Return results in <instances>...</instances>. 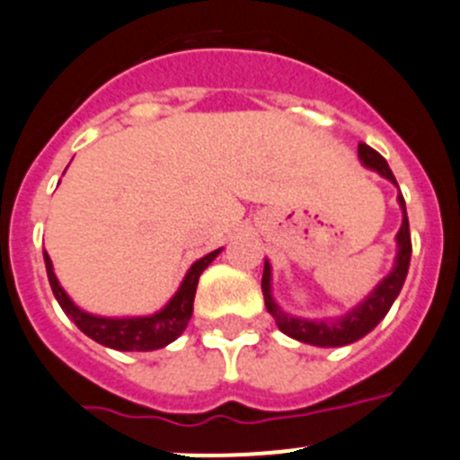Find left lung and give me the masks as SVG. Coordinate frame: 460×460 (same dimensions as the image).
Listing matches in <instances>:
<instances>
[{
	"label": "left lung",
	"instance_id": "left-lung-1",
	"mask_svg": "<svg viewBox=\"0 0 460 460\" xmlns=\"http://www.w3.org/2000/svg\"><path fill=\"white\" fill-rule=\"evenodd\" d=\"M358 160L370 172H377L379 176L391 181L397 187L395 176H393L388 162L379 155L375 148L368 144H358ZM397 203L402 209V226L395 234L397 252L395 264H393L391 273L373 288L358 305H354L348 314L339 318H323V321H312V318L293 316V314L284 312L273 298V287H270V264L269 260L264 261V275H261V291H264V303L270 316L275 318V325L279 332L291 339L300 341V343L316 345V348H343V345L354 343V341L364 339L368 332L382 323L388 309L393 307L395 298L400 296L402 284H404L406 273H409L411 264V233H409V217H406V203L402 191L397 194Z\"/></svg>",
	"mask_w": 460,
	"mask_h": 460
}]
</instances>
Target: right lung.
Here are the masks:
<instances>
[{
	"instance_id": "add662e5",
	"label": "right lung",
	"mask_w": 460,
	"mask_h": 460,
	"mask_svg": "<svg viewBox=\"0 0 460 460\" xmlns=\"http://www.w3.org/2000/svg\"><path fill=\"white\" fill-rule=\"evenodd\" d=\"M221 252L218 251L208 252L205 257L196 260L190 266L187 275L182 278L181 287L173 293L172 300H169L160 312L148 314V316H96V314L85 312V309L78 307L72 298L67 296L63 287H60L58 278L54 273V264H51V257L45 255V266H47V278H49L51 291H54L56 300L63 307V312L67 314V318H72L74 325L83 332L85 336H90L96 343L106 345V348L119 349V352H151V349H160L164 345L173 343L178 336L185 332L187 323H190L191 312H194V296L196 287H199V278L214 260Z\"/></svg>"
}]
</instances>
